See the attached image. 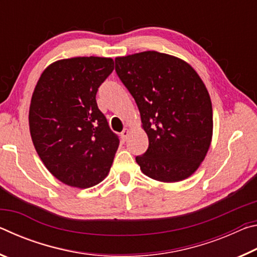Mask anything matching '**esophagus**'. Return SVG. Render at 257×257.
<instances>
[{
	"mask_svg": "<svg viewBox=\"0 0 257 257\" xmlns=\"http://www.w3.org/2000/svg\"><path fill=\"white\" fill-rule=\"evenodd\" d=\"M130 134V129L129 128H125L122 130V133H121V138H122V141H125V139L128 138Z\"/></svg>",
	"mask_w": 257,
	"mask_h": 257,
	"instance_id": "34e87169",
	"label": "esophagus"
}]
</instances>
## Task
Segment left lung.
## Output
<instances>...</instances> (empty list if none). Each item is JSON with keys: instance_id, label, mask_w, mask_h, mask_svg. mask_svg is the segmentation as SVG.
I'll return each mask as SVG.
<instances>
[{"instance_id": "8db88e82", "label": "left lung", "mask_w": 257, "mask_h": 257, "mask_svg": "<svg viewBox=\"0 0 257 257\" xmlns=\"http://www.w3.org/2000/svg\"><path fill=\"white\" fill-rule=\"evenodd\" d=\"M115 71L136 101L149 149L136 162L162 182L185 180L210 149L213 111L206 86L194 68L177 56L145 51L118 56Z\"/></svg>"}]
</instances>
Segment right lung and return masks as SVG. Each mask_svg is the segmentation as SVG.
<instances>
[{
  "instance_id": "add662e5",
  "label": "right lung",
  "mask_w": 257,
  "mask_h": 257,
  "mask_svg": "<svg viewBox=\"0 0 257 257\" xmlns=\"http://www.w3.org/2000/svg\"><path fill=\"white\" fill-rule=\"evenodd\" d=\"M113 69L111 58L59 60L43 71L34 89L29 130L35 150L47 170L70 187L99 184L119 147L96 103L98 87Z\"/></svg>"
}]
</instances>
